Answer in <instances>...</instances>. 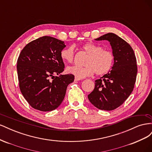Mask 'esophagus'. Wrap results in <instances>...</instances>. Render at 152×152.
<instances>
[{
  "label": "esophagus",
  "mask_w": 152,
  "mask_h": 152,
  "mask_svg": "<svg viewBox=\"0 0 152 152\" xmlns=\"http://www.w3.org/2000/svg\"><path fill=\"white\" fill-rule=\"evenodd\" d=\"M82 80L81 79H79V78H77V77H75V81H79V80Z\"/></svg>",
  "instance_id": "34e87169"
}]
</instances>
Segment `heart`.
I'll return each mask as SVG.
<instances>
[{
    "mask_svg": "<svg viewBox=\"0 0 152 152\" xmlns=\"http://www.w3.org/2000/svg\"><path fill=\"white\" fill-rule=\"evenodd\" d=\"M82 49L87 54L84 61V66H73L67 68L69 73L76 77L82 79L91 76L95 73L97 75L107 73L113 66L115 56L111 50L103 49L98 44L89 42L84 44ZM60 57L64 62L71 63L75 58V49L73 45L63 49L60 52Z\"/></svg>",
    "mask_w": 152,
    "mask_h": 152,
    "instance_id": "obj_1",
    "label": "heart"
}]
</instances>
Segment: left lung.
Listing matches in <instances>:
<instances>
[{
  "mask_svg": "<svg viewBox=\"0 0 152 152\" xmlns=\"http://www.w3.org/2000/svg\"><path fill=\"white\" fill-rule=\"evenodd\" d=\"M95 40L109 41L115 62L111 70L95 80L88 99L97 108L110 111L120 107L133 91L137 72L136 58L131 45L116 34L108 33Z\"/></svg>",
  "mask_w": 152,
  "mask_h": 152,
  "instance_id": "left-lung-1",
  "label": "left lung"
}]
</instances>
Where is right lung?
<instances>
[{
	"instance_id": "1",
	"label": "right lung",
	"mask_w": 152,
	"mask_h": 152,
	"mask_svg": "<svg viewBox=\"0 0 152 152\" xmlns=\"http://www.w3.org/2000/svg\"><path fill=\"white\" fill-rule=\"evenodd\" d=\"M66 45L49 36L37 39L22 49L17 61L20 89L32 108L52 111L61 104L72 74L60 75L65 64L60 57Z\"/></svg>"
}]
</instances>
